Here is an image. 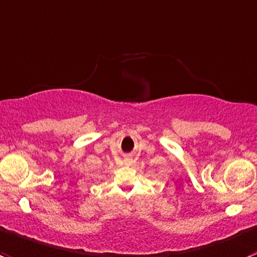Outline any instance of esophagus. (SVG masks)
I'll return each instance as SVG.
<instances>
[{"label":"esophagus","mask_w":257,"mask_h":257,"mask_svg":"<svg viewBox=\"0 0 257 257\" xmlns=\"http://www.w3.org/2000/svg\"><path fill=\"white\" fill-rule=\"evenodd\" d=\"M131 160H132V159H129V158H126V159L124 160V162H125V163H129V162H131Z\"/></svg>","instance_id":"esophagus-1"}]
</instances>
